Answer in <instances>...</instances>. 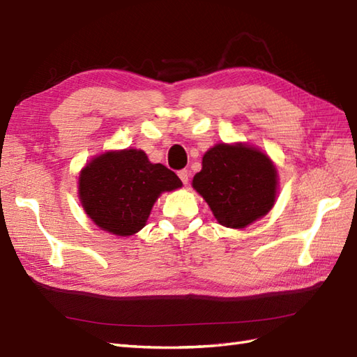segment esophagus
Instances as JSON below:
<instances>
[{"instance_id": "1", "label": "esophagus", "mask_w": 357, "mask_h": 357, "mask_svg": "<svg viewBox=\"0 0 357 357\" xmlns=\"http://www.w3.org/2000/svg\"><path fill=\"white\" fill-rule=\"evenodd\" d=\"M178 176H179L181 181H183L184 184H187V183H188V176H190V173H188V170L184 169V170H179V172H178Z\"/></svg>"}]
</instances>
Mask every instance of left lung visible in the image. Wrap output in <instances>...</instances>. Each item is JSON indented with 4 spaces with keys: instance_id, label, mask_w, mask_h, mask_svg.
<instances>
[{
    "instance_id": "left-lung-1",
    "label": "left lung",
    "mask_w": 357,
    "mask_h": 357,
    "mask_svg": "<svg viewBox=\"0 0 357 357\" xmlns=\"http://www.w3.org/2000/svg\"><path fill=\"white\" fill-rule=\"evenodd\" d=\"M193 187L224 227L244 229L267 215L276 198L278 174L270 158L253 147L218 144L202 158Z\"/></svg>"
}]
</instances>
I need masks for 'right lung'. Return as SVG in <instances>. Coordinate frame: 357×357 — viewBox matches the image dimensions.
<instances>
[{"mask_svg":"<svg viewBox=\"0 0 357 357\" xmlns=\"http://www.w3.org/2000/svg\"><path fill=\"white\" fill-rule=\"evenodd\" d=\"M181 185L176 173L151 164L142 150L107 151L81 172L79 199L98 227L130 236L146 225L158 196Z\"/></svg>","mask_w":357,"mask_h":357,"instance_id":"1","label":"right lung"}]
</instances>
